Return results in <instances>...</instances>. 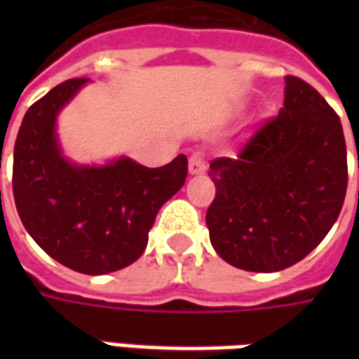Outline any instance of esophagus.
<instances>
[{
    "mask_svg": "<svg viewBox=\"0 0 359 359\" xmlns=\"http://www.w3.org/2000/svg\"><path fill=\"white\" fill-rule=\"evenodd\" d=\"M208 171V165H205V159H203L202 151H194L190 156V161H188V172L190 175H203Z\"/></svg>",
    "mask_w": 359,
    "mask_h": 359,
    "instance_id": "esophagus-1",
    "label": "esophagus"
}]
</instances>
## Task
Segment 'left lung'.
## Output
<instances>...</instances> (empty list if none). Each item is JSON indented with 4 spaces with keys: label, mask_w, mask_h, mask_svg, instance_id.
<instances>
[{
    "label": "left lung",
    "mask_w": 359,
    "mask_h": 359,
    "mask_svg": "<svg viewBox=\"0 0 359 359\" xmlns=\"http://www.w3.org/2000/svg\"><path fill=\"white\" fill-rule=\"evenodd\" d=\"M285 105L250 138L236 159L210 165L215 184L205 223L226 264L275 273L298 264L339 217L348 184L339 115L296 76L285 79Z\"/></svg>",
    "instance_id": "1"
}]
</instances>
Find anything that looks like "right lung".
Here are the masks:
<instances>
[{
  "mask_svg": "<svg viewBox=\"0 0 359 359\" xmlns=\"http://www.w3.org/2000/svg\"><path fill=\"white\" fill-rule=\"evenodd\" d=\"M88 82H61L27 111L15 142L13 194L22 225L48 256L84 275H105L142 256L157 211L187 180L188 159L180 154L157 169L125 156L105 165L67 159L57 117Z\"/></svg>",
  "mask_w": 359,
  "mask_h": 359,
  "instance_id": "add662e5",
  "label": "right lung"
}]
</instances>
